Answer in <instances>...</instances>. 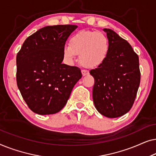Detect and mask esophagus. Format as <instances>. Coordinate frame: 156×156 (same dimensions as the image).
<instances>
[{"instance_id": "1", "label": "esophagus", "mask_w": 156, "mask_h": 156, "mask_svg": "<svg viewBox=\"0 0 156 156\" xmlns=\"http://www.w3.org/2000/svg\"><path fill=\"white\" fill-rule=\"evenodd\" d=\"M82 74L83 76H86V75H87V74H89V72L88 70H87V69H82Z\"/></svg>"}]
</instances>
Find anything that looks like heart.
<instances>
[{
    "label": "heart",
    "instance_id": "b5f03b06",
    "mask_svg": "<svg viewBox=\"0 0 156 156\" xmlns=\"http://www.w3.org/2000/svg\"><path fill=\"white\" fill-rule=\"evenodd\" d=\"M69 46L62 50L64 58L72 62L79 55V62L83 67L96 68L107 59L110 50V42L105 34L99 31L82 30L73 34L69 39Z\"/></svg>",
    "mask_w": 156,
    "mask_h": 156
}]
</instances>
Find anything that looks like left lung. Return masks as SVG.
Segmentation results:
<instances>
[{"instance_id":"left-lung-1","label":"left lung","mask_w":156,"mask_h":156,"mask_svg":"<svg viewBox=\"0 0 156 156\" xmlns=\"http://www.w3.org/2000/svg\"><path fill=\"white\" fill-rule=\"evenodd\" d=\"M110 42L105 62L90 74L94 78L93 101L100 114L121 116L131 109L140 85L138 56L126 40L111 29H104Z\"/></svg>"}]
</instances>
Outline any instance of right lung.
<instances>
[{
    "label": "right lung",
    "instance_id": "1",
    "mask_svg": "<svg viewBox=\"0 0 156 156\" xmlns=\"http://www.w3.org/2000/svg\"><path fill=\"white\" fill-rule=\"evenodd\" d=\"M76 27H42L25 40L17 54V85L30 109L36 114L59 112L82 77L80 68L62 63L65 42Z\"/></svg>",
    "mask_w": 156,
    "mask_h": 156
}]
</instances>
